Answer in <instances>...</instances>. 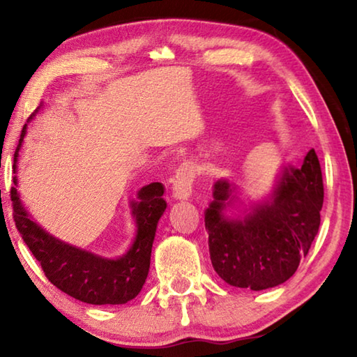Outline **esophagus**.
I'll list each match as a JSON object with an SVG mask.
<instances>
[{
	"label": "esophagus",
	"instance_id": "obj_1",
	"mask_svg": "<svg viewBox=\"0 0 357 357\" xmlns=\"http://www.w3.org/2000/svg\"><path fill=\"white\" fill-rule=\"evenodd\" d=\"M195 167L190 162L181 164L173 174V197L178 200H187L192 195L193 181H195Z\"/></svg>",
	"mask_w": 357,
	"mask_h": 357
}]
</instances>
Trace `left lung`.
I'll return each instance as SVG.
<instances>
[{
  "label": "left lung",
  "mask_w": 357,
  "mask_h": 357,
  "mask_svg": "<svg viewBox=\"0 0 357 357\" xmlns=\"http://www.w3.org/2000/svg\"><path fill=\"white\" fill-rule=\"evenodd\" d=\"M231 192L228 181H217L214 202L204 214L214 271L228 285L253 291L287 282L319 228L324 189L315 149L307 153L301 168L285 167L271 200L253 206L244 220L222 214Z\"/></svg>",
  "instance_id": "8db88e82"
}]
</instances>
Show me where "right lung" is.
Wrapping results in <instances>:
<instances>
[{"label":"right lung","mask_w":357,"mask_h":357,"mask_svg":"<svg viewBox=\"0 0 357 357\" xmlns=\"http://www.w3.org/2000/svg\"><path fill=\"white\" fill-rule=\"evenodd\" d=\"M25 132L26 126L22 129L19 146L14 154L15 164ZM14 184H17L15 178ZM162 195L164 185L160 183H151L138 192V202L132 203V214L137 222L134 244L124 257L107 259L50 236L29 219L15 187L10 189L15 227L23 243L40 263L47 279L66 294L94 305L126 304L142 291L149 271L157 222L167 208Z\"/></svg>","instance_id":"right-lung-1"}]
</instances>
